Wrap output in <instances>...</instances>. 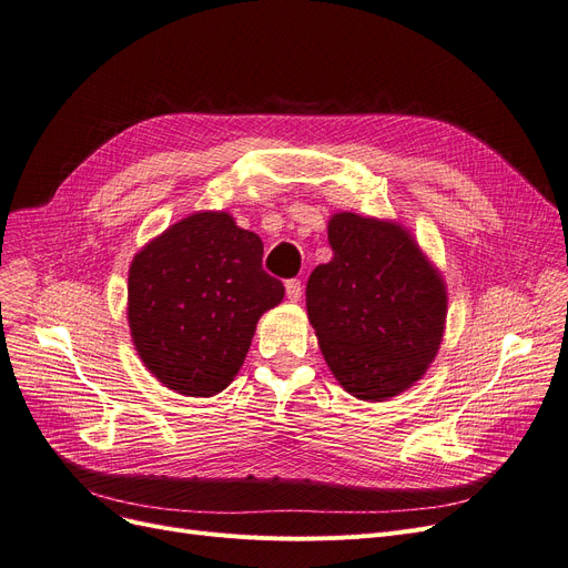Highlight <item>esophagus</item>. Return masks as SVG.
I'll return each mask as SVG.
<instances>
[{
    "mask_svg": "<svg viewBox=\"0 0 568 568\" xmlns=\"http://www.w3.org/2000/svg\"><path fill=\"white\" fill-rule=\"evenodd\" d=\"M286 298L288 301H301V296H303V284H301V280H286Z\"/></svg>",
    "mask_w": 568,
    "mask_h": 568,
    "instance_id": "esophagus-1",
    "label": "esophagus"
}]
</instances>
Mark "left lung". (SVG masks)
Instances as JSON below:
<instances>
[{
    "instance_id": "1",
    "label": "left lung",
    "mask_w": 568,
    "mask_h": 568,
    "mask_svg": "<svg viewBox=\"0 0 568 568\" xmlns=\"http://www.w3.org/2000/svg\"><path fill=\"white\" fill-rule=\"evenodd\" d=\"M328 242L333 258L307 280L310 324L352 396L392 398L440 347L445 284L400 225L343 212L328 223Z\"/></svg>"
}]
</instances>
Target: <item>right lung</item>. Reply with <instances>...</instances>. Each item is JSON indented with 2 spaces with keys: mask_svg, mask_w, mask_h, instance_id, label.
Returning <instances> with one entry per match:
<instances>
[{
  "mask_svg": "<svg viewBox=\"0 0 568 568\" xmlns=\"http://www.w3.org/2000/svg\"><path fill=\"white\" fill-rule=\"evenodd\" d=\"M261 261V237L225 212L181 219L134 256L130 333L165 387L214 396L233 382L261 314L284 298V284Z\"/></svg>",
  "mask_w": 568,
  "mask_h": 568,
  "instance_id": "obj_1",
  "label": "right lung"
}]
</instances>
